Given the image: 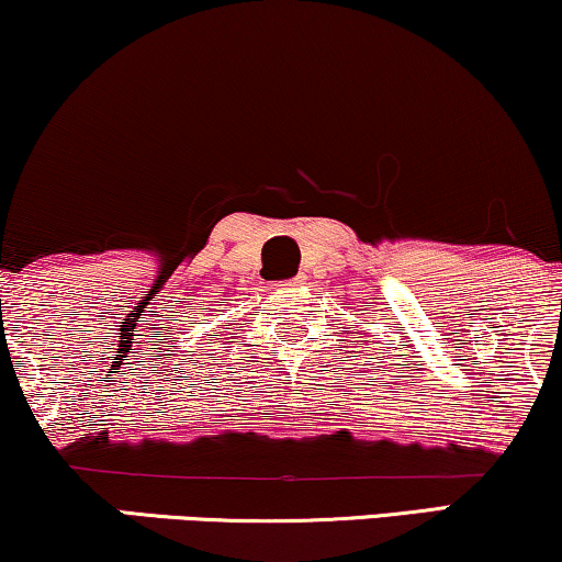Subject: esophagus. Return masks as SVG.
Masks as SVG:
<instances>
[{"mask_svg": "<svg viewBox=\"0 0 562 562\" xmlns=\"http://www.w3.org/2000/svg\"><path fill=\"white\" fill-rule=\"evenodd\" d=\"M281 286H283V292H294V289H296V286H302V279H292V281H283V283H281Z\"/></svg>", "mask_w": 562, "mask_h": 562, "instance_id": "obj_1", "label": "esophagus"}]
</instances>
